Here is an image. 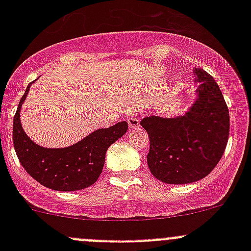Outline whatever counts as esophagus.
Listing matches in <instances>:
<instances>
[{
    "instance_id": "34e87169",
    "label": "esophagus",
    "mask_w": 251,
    "mask_h": 251,
    "mask_svg": "<svg viewBox=\"0 0 251 251\" xmlns=\"http://www.w3.org/2000/svg\"><path fill=\"white\" fill-rule=\"evenodd\" d=\"M127 123H128V126H130V128L140 127V120H138V118H137V111L136 110L128 111Z\"/></svg>"
}]
</instances>
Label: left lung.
I'll return each instance as SVG.
<instances>
[{"label":"left lung","instance_id":"8db88e82","mask_svg":"<svg viewBox=\"0 0 251 251\" xmlns=\"http://www.w3.org/2000/svg\"><path fill=\"white\" fill-rule=\"evenodd\" d=\"M199 83L196 100L182 115H151L141 125L148 132L149 170L169 184L193 183L207 176L220 161L229 136V113L214 77L193 69Z\"/></svg>","mask_w":251,"mask_h":251}]
</instances>
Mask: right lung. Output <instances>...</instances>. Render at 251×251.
<instances>
[{"mask_svg": "<svg viewBox=\"0 0 251 251\" xmlns=\"http://www.w3.org/2000/svg\"><path fill=\"white\" fill-rule=\"evenodd\" d=\"M31 83L20 100L13 120V143L20 164L32 178L50 189L73 192L92 186L102 174L108 148L125 135L127 123L98 128L73 146L45 148L30 140L20 123V109Z\"/></svg>", "mask_w": 251, "mask_h": 251, "instance_id": "right-lung-1", "label": "right lung"}]
</instances>
